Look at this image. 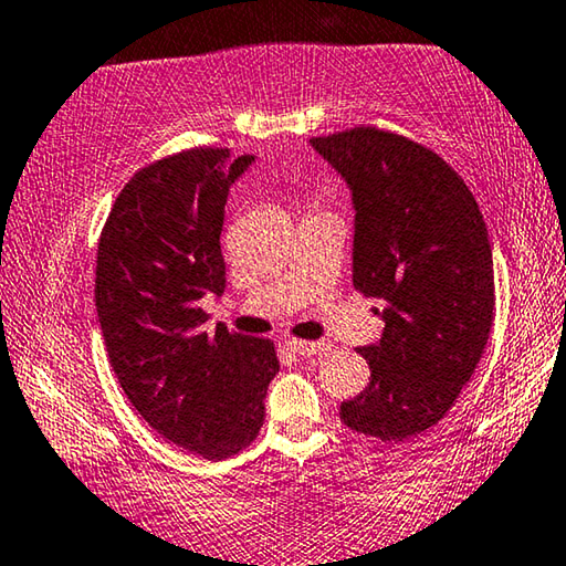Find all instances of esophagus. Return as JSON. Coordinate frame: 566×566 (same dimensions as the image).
<instances>
[{
    "mask_svg": "<svg viewBox=\"0 0 566 566\" xmlns=\"http://www.w3.org/2000/svg\"><path fill=\"white\" fill-rule=\"evenodd\" d=\"M285 346L301 356H316V354L328 352V344H324V342H298V338H289Z\"/></svg>",
    "mask_w": 566,
    "mask_h": 566,
    "instance_id": "34e87169",
    "label": "esophagus"
}]
</instances>
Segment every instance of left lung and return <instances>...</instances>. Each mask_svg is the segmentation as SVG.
Instances as JSON below:
<instances>
[{"instance_id":"obj_1","label":"left lung","mask_w":566,"mask_h":566,"mask_svg":"<svg viewBox=\"0 0 566 566\" xmlns=\"http://www.w3.org/2000/svg\"><path fill=\"white\" fill-rule=\"evenodd\" d=\"M354 207V289L385 303V332L359 352L371 379L342 420L397 442L448 415L493 324V255L478 202L438 154L361 126L311 138Z\"/></svg>"}]
</instances>
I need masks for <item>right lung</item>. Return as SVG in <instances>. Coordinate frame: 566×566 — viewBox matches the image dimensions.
<instances>
[{"mask_svg": "<svg viewBox=\"0 0 566 566\" xmlns=\"http://www.w3.org/2000/svg\"><path fill=\"white\" fill-rule=\"evenodd\" d=\"M253 161L189 149L136 171L98 242L95 308L111 367L161 438L207 460L258 438L281 369L271 342L224 326L207 334L199 308L224 293V205Z\"/></svg>", "mask_w": 566, "mask_h": 566, "instance_id": "obj_1", "label": "right lung"}]
</instances>
